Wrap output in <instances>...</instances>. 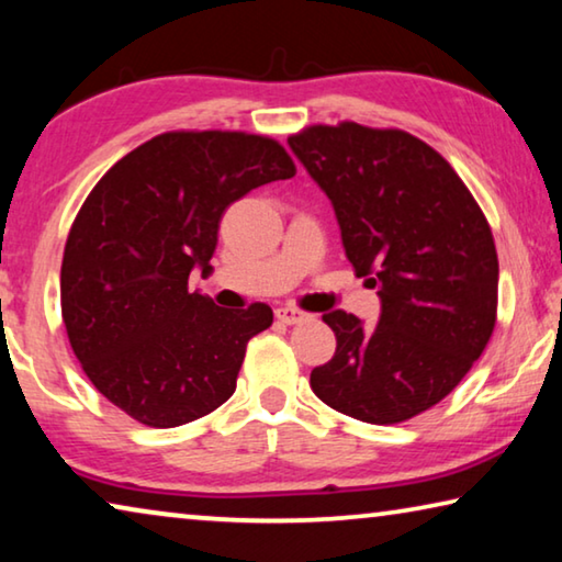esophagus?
Segmentation results:
<instances>
[{
  "instance_id": "1",
  "label": "esophagus",
  "mask_w": 562,
  "mask_h": 562,
  "mask_svg": "<svg viewBox=\"0 0 562 562\" xmlns=\"http://www.w3.org/2000/svg\"><path fill=\"white\" fill-rule=\"evenodd\" d=\"M276 318H279L281 324H299V322H304L306 318V314L301 308H296V306H281V308H276Z\"/></svg>"
}]
</instances>
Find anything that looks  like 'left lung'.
Returning <instances> with one entry per match:
<instances>
[{
  "label": "left lung",
  "instance_id": "1",
  "mask_svg": "<svg viewBox=\"0 0 562 562\" xmlns=\"http://www.w3.org/2000/svg\"><path fill=\"white\" fill-rule=\"evenodd\" d=\"M291 150L334 203L344 251L382 316L364 329L336 308V351L311 390L347 417L396 425L442 402L497 322V251L485 213L425 140L351 120L308 125Z\"/></svg>",
  "mask_w": 562,
  "mask_h": 562
}]
</instances>
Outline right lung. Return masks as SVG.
<instances>
[{
	"label": "right lung",
	"instance_id": "add662e5",
	"mask_svg": "<svg viewBox=\"0 0 562 562\" xmlns=\"http://www.w3.org/2000/svg\"><path fill=\"white\" fill-rule=\"evenodd\" d=\"M293 176L273 137L170 131L120 158L85 198L59 273L63 322L94 390L127 417L180 427L236 392L248 341L273 311L215 306L188 291V276L211 271L233 201Z\"/></svg>",
	"mask_w": 562,
	"mask_h": 562
}]
</instances>
